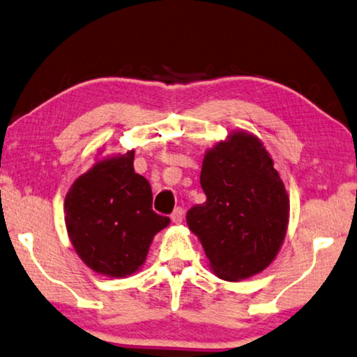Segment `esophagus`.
<instances>
[{"mask_svg": "<svg viewBox=\"0 0 357 357\" xmlns=\"http://www.w3.org/2000/svg\"><path fill=\"white\" fill-rule=\"evenodd\" d=\"M183 218H184V210L181 208V207L174 208V212L172 213V220H173V223L179 225L181 222H183Z\"/></svg>", "mask_w": 357, "mask_h": 357, "instance_id": "obj_1", "label": "esophagus"}]
</instances>
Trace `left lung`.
Masks as SVG:
<instances>
[{
	"mask_svg": "<svg viewBox=\"0 0 357 357\" xmlns=\"http://www.w3.org/2000/svg\"><path fill=\"white\" fill-rule=\"evenodd\" d=\"M207 200L188 212L218 278L241 281L268 267L283 245L289 223V195L273 160L257 135L231 130L204 155Z\"/></svg>",
	"mask_w": 357,
	"mask_h": 357,
	"instance_id": "obj_1",
	"label": "left lung"
}]
</instances>
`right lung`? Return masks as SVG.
I'll list each match as a JSON object with an SVG mask.
<instances>
[{
    "mask_svg": "<svg viewBox=\"0 0 357 357\" xmlns=\"http://www.w3.org/2000/svg\"><path fill=\"white\" fill-rule=\"evenodd\" d=\"M149 181L134 172V150L98 158L64 199L68 236L95 273L129 277L142 267L155 234L169 225L152 210Z\"/></svg>",
    "mask_w": 357,
    "mask_h": 357,
    "instance_id": "right-lung-1",
    "label": "right lung"
}]
</instances>
